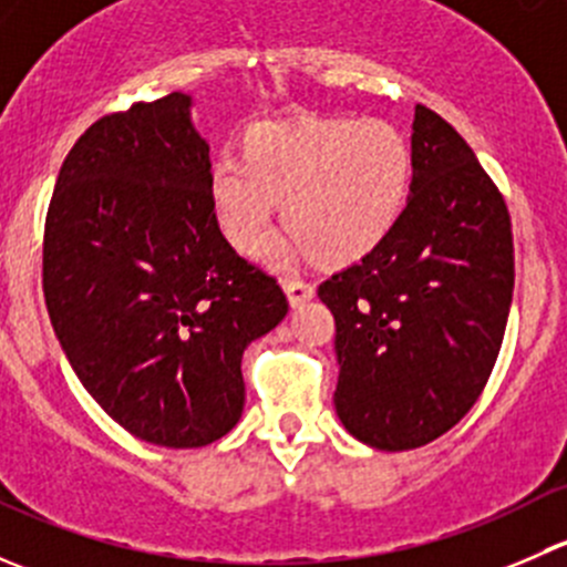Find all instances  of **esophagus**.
Segmentation results:
<instances>
[{"mask_svg":"<svg viewBox=\"0 0 567 567\" xmlns=\"http://www.w3.org/2000/svg\"><path fill=\"white\" fill-rule=\"evenodd\" d=\"M282 285H285V293H288V301L293 307L305 305L307 299H312V296H316V285L307 282V279H301V277H285Z\"/></svg>","mask_w":567,"mask_h":567,"instance_id":"esophagus-1","label":"esophagus"}]
</instances>
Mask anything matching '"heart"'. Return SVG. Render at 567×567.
<instances>
[{
	"mask_svg": "<svg viewBox=\"0 0 567 567\" xmlns=\"http://www.w3.org/2000/svg\"><path fill=\"white\" fill-rule=\"evenodd\" d=\"M411 183L409 136L384 120L255 125L244 156L221 153L208 173L216 221L233 247H260L282 197L285 225L323 262L379 247L398 227Z\"/></svg>",
	"mask_w": 567,
	"mask_h": 567,
	"instance_id": "1",
	"label": "heart"
}]
</instances>
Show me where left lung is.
I'll return each mask as SVG.
<instances>
[{
    "mask_svg": "<svg viewBox=\"0 0 567 567\" xmlns=\"http://www.w3.org/2000/svg\"><path fill=\"white\" fill-rule=\"evenodd\" d=\"M411 151L398 227L318 288L337 326V416L390 453L433 442L477 403L516 277L505 197L466 140L420 104Z\"/></svg>",
    "mask_w": 567,
    "mask_h": 567,
    "instance_id": "left-lung-1",
    "label": "left lung"
}]
</instances>
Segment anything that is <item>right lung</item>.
<instances>
[{"label":"right lung","mask_w":567,"mask_h":567,"mask_svg":"<svg viewBox=\"0 0 567 567\" xmlns=\"http://www.w3.org/2000/svg\"><path fill=\"white\" fill-rule=\"evenodd\" d=\"M169 93L104 114L62 162L43 296L73 373L120 427L205 447L244 411V348L288 316L277 277L221 236L208 145Z\"/></svg>","instance_id":"right-lung-1"}]
</instances>
